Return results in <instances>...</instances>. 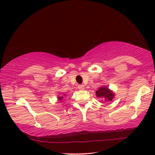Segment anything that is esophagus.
<instances>
[{
    "label": "esophagus",
    "instance_id": "obj_1",
    "mask_svg": "<svg viewBox=\"0 0 155 155\" xmlns=\"http://www.w3.org/2000/svg\"><path fill=\"white\" fill-rule=\"evenodd\" d=\"M78 88H79V90H84V86L83 84H79L78 85Z\"/></svg>",
    "mask_w": 155,
    "mask_h": 155
}]
</instances>
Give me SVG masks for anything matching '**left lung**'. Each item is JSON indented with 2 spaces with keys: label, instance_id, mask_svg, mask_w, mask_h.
<instances>
[{
  "label": "left lung",
  "instance_id": "1",
  "mask_svg": "<svg viewBox=\"0 0 155 155\" xmlns=\"http://www.w3.org/2000/svg\"><path fill=\"white\" fill-rule=\"evenodd\" d=\"M96 96L99 97H104L106 99L105 101H111L113 99L114 95L107 87H101L96 92Z\"/></svg>",
  "mask_w": 155,
  "mask_h": 155
}]
</instances>
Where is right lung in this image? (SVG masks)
<instances>
[{"instance_id": "right-lung-1", "label": "right lung", "mask_w": 155, "mask_h": 155, "mask_svg": "<svg viewBox=\"0 0 155 155\" xmlns=\"http://www.w3.org/2000/svg\"><path fill=\"white\" fill-rule=\"evenodd\" d=\"M62 98H63V96H62V97H58V99H59L60 101H61V100H62Z\"/></svg>"}]
</instances>
